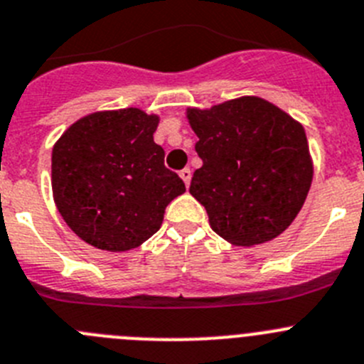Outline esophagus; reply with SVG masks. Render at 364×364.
Here are the masks:
<instances>
[{"mask_svg": "<svg viewBox=\"0 0 364 364\" xmlns=\"http://www.w3.org/2000/svg\"><path fill=\"white\" fill-rule=\"evenodd\" d=\"M179 178H181L183 181H185V185L188 186L190 185V179H192V171H190V168H183V171L179 172Z\"/></svg>", "mask_w": 364, "mask_h": 364, "instance_id": "34e87169", "label": "esophagus"}]
</instances>
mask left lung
Returning <instances> with one entry per match:
<instances>
[{
  "instance_id": "8db88e82",
  "label": "left lung",
  "mask_w": 364,
  "mask_h": 364,
  "mask_svg": "<svg viewBox=\"0 0 364 364\" xmlns=\"http://www.w3.org/2000/svg\"><path fill=\"white\" fill-rule=\"evenodd\" d=\"M203 166L190 193L213 232L233 246L277 239L304 206L314 174L304 125L260 97H239L208 109L186 107Z\"/></svg>"
}]
</instances>
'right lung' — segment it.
Here are the masks:
<instances>
[{
	"mask_svg": "<svg viewBox=\"0 0 364 364\" xmlns=\"http://www.w3.org/2000/svg\"><path fill=\"white\" fill-rule=\"evenodd\" d=\"M158 114L138 107L95 111L71 124L52 151L57 210L84 242L129 251L159 230L185 183L154 144Z\"/></svg>",
	"mask_w": 364,
	"mask_h": 364,
	"instance_id": "add662e5",
	"label": "right lung"
}]
</instances>
